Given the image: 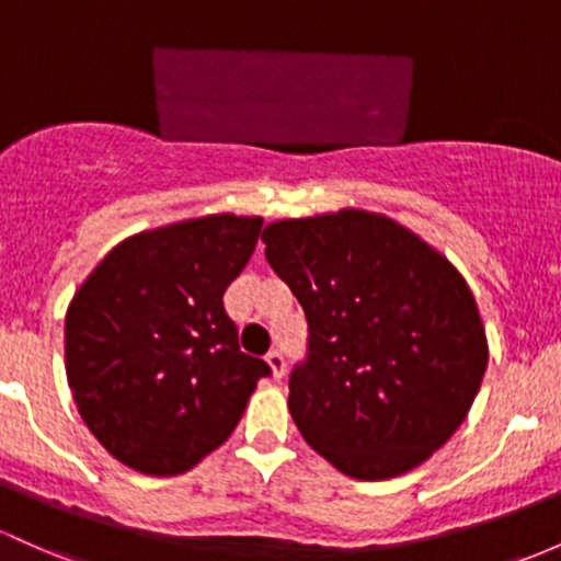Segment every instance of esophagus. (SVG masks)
Returning <instances> with one entry per match:
<instances>
[{
  "label": "esophagus",
  "instance_id": "34e87169",
  "mask_svg": "<svg viewBox=\"0 0 561 561\" xmlns=\"http://www.w3.org/2000/svg\"><path fill=\"white\" fill-rule=\"evenodd\" d=\"M266 362L271 367V375H274V380H279L282 375H285V356H282V351H271Z\"/></svg>",
  "mask_w": 561,
  "mask_h": 561
}]
</instances>
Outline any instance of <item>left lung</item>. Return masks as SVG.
Listing matches in <instances>:
<instances>
[{
  "label": "left lung",
  "instance_id": "left-lung-1",
  "mask_svg": "<svg viewBox=\"0 0 561 561\" xmlns=\"http://www.w3.org/2000/svg\"><path fill=\"white\" fill-rule=\"evenodd\" d=\"M261 239L309 319L287 399L304 439L365 482L428 460L466 421L490 359L463 274L408 226L356 207L274 220Z\"/></svg>",
  "mask_w": 561,
  "mask_h": 561
}]
</instances>
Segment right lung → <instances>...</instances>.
Masks as SVG:
<instances>
[{"instance_id": "obj_1", "label": "right lung", "mask_w": 561, "mask_h": 561, "mask_svg": "<svg viewBox=\"0 0 561 561\" xmlns=\"http://www.w3.org/2000/svg\"><path fill=\"white\" fill-rule=\"evenodd\" d=\"M263 218L215 213L122 239L66 311V378L119 463L175 477L218 450L268 365L239 351L224 293Z\"/></svg>"}]
</instances>
